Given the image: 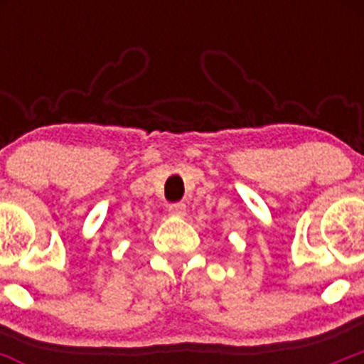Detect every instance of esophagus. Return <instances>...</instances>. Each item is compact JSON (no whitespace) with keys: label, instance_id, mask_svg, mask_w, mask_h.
<instances>
[{"label":"esophagus","instance_id":"1","mask_svg":"<svg viewBox=\"0 0 364 364\" xmlns=\"http://www.w3.org/2000/svg\"><path fill=\"white\" fill-rule=\"evenodd\" d=\"M169 213H171L173 217H184V215H186V204H182V202L171 204V205H169Z\"/></svg>","mask_w":364,"mask_h":364}]
</instances>
